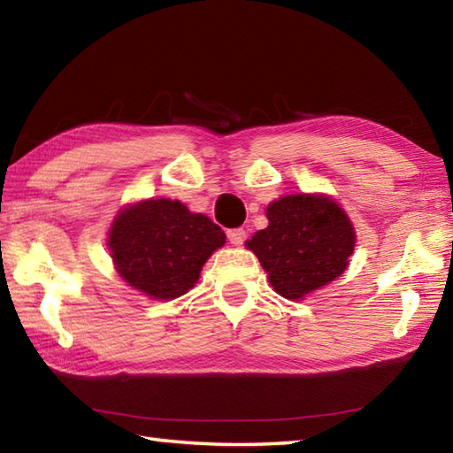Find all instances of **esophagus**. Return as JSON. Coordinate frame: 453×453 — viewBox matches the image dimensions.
<instances>
[{
	"instance_id": "esophagus-1",
	"label": "esophagus",
	"mask_w": 453,
	"mask_h": 453,
	"mask_svg": "<svg viewBox=\"0 0 453 453\" xmlns=\"http://www.w3.org/2000/svg\"><path fill=\"white\" fill-rule=\"evenodd\" d=\"M245 237H248V234H245L243 227H235V229H229V232H227V240H229V243H234V245H242L245 242Z\"/></svg>"
}]
</instances>
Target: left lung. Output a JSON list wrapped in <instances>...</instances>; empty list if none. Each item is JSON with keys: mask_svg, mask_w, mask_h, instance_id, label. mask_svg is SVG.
I'll list each match as a JSON object with an SVG mask.
<instances>
[{"mask_svg": "<svg viewBox=\"0 0 453 453\" xmlns=\"http://www.w3.org/2000/svg\"><path fill=\"white\" fill-rule=\"evenodd\" d=\"M270 226L251 237L270 283L286 300H300L334 281L354 254L356 234L340 205L324 196H286L267 208Z\"/></svg>", "mask_w": 453, "mask_h": 453, "instance_id": "obj_1", "label": "left lung"}]
</instances>
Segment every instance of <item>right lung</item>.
<instances>
[{
    "label": "right lung",
    "instance_id": "right-lung-1",
    "mask_svg": "<svg viewBox=\"0 0 453 453\" xmlns=\"http://www.w3.org/2000/svg\"><path fill=\"white\" fill-rule=\"evenodd\" d=\"M224 243L218 224L172 199L132 205L110 229L118 273L156 300H173L194 288L203 264Z\"/></svg>",
    "mask_w": 453,
    "mask_h": 453
}]
</instances>
